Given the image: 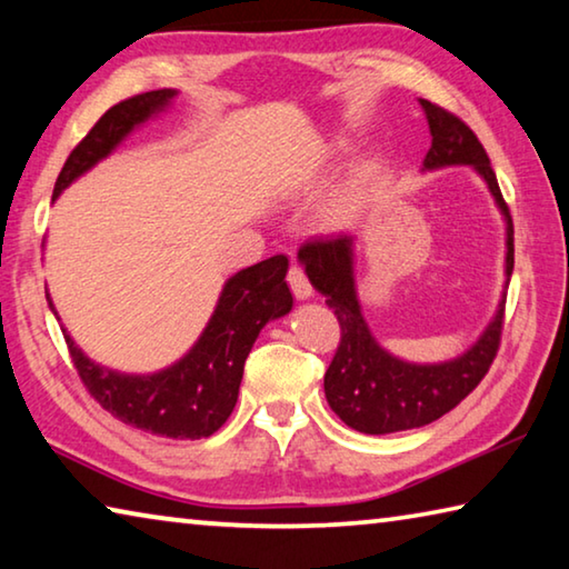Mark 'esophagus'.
<instances>
[{"label": "esophagus", "instance_id": "obj_1", "mask_svg": "<svg viewBox=\"0 0 569 569\" xmlns=\"http://www.w3.org/2000/svg\"><path fill=\"white\" fill-rule=\"evenodd\" d=\"M288 286H291V291L298 301H308V298L313 296L311 283H308L306 273L298 266H291V271H288Z\"/></svg>", "mask_w": 569, "mask_h": 569}]
</instances>
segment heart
<instances>
[{"mask_svg":"<svg viewBox=\"0 0 569 569\" xmlns=\"http://www.w3.org/2000/svg\"><path fill=\"white\" fill-rule=\"evenodd\" d=\"M346 148H349V142H346L343 138H333L329 142H323L321 152H323V156H336V152H341ZM371 178H373L371 166L353 168L351 176L346 178V182L339 188V192H336V198H333L336 210H341V213H346V210H353L356 206H359L361 200L366 198V192H369Z\"/></svg>","mask_w":569,"mask_h":569,"instance_id":"1","label":"heart"}]
</instances>
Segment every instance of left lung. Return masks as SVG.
<instances>
[{
    "instance_id": "8db88e82",
    "label": "left lung",
    "mask_w": 569,
    "mask_h": 569,
    "mask_svg": "<svg viewBox=\"0 0 569 569\" xmlns=\"http://www.w3.org/2000/svg\"><path fill=\"white\" fill-rule=\"evenodd\" d=\"M427 114L431 148L421 162V172L469 166L485 180L489 196L505 220V291L492 321L479 339L457 353L455 359L417 363L393 356L377 341L363 319L353 273L356 236L339 233L313 238L298 250L308 281L326 296L341 323V343L323 377L329 407L346 427L361 435H393L423 427L451 411L467 393L485 379L495 361L499 333H502L507 286L515 268V228L507 203L499 192L497 176L477 134L455 114L419 100Z\"/></svg>"
}]
</instances>
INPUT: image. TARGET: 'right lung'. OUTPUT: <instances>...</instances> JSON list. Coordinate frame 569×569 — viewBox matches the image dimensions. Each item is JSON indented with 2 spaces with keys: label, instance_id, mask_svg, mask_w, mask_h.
<instances>
[{
  "label": "right lung",
  "instance_id": "1",
  "mask_svg": "<svg viewBox=\"0 0 569 569\" xmlns=\"http://www.w3.org/2000/svg\"><path fill=\"white\" fill-rule=\"evenodd\" d=\"M178 90H152L114 104L94 122L67 158L54 182L52 200L110 158L142 124L170 110ZM288 258L273 256L248 266L223 283L203 333L178 361L152 373H124L90 359L62 326L77 373L112 417L134 429L168 439H203L216 435L238 401L240 379L250 349L268 321L291 313L293 296L286 283ZM54 319V303L47 293Z\"/></svg>",
  "mask_w": 569,
  "mask_h": 569
}]
</instances>
